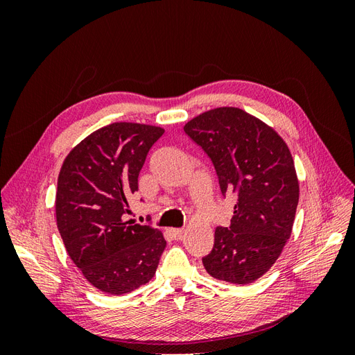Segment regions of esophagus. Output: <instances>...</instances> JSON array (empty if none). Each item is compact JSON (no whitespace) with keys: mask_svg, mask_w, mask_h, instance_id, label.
I'll return each mask as SVG.
<instances>
[{"mask_svg":"<svg viewBox=\"0 0 355 355\" xmlns=\"http://www.w3.org/2000/svg\"><path fill=\"white\" fill-rule=\"evenodd\" d=\"M170 234L173 235V239H175V240H179V239H182V235H184V230H179V228L170 230Z\"/></svg>","mask_w":355,"mask_h":355,"instance_id":"obj_1","label":"esophagus"}]
</instances>
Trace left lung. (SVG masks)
I'll return each mask as SVG.
<instances>
[{"instance_id": "left-lung-1", "label": "left lung", "mask_w": 355, "mask_h": 355, "mask_svg": "<svg viewBox=\"0 0 355 355\" xmlns=\"http://www.w3.org/2000/svg\"><path fill=\"white\" fill-rule=\"evenodd\" d=\"M216 170L222 196L234 192L230 227L214 231L202 257L218 280L249 284L275 263L292 234L299 184L292 154L274 128L239 108H216L184 127Z\"/></svg>"}]
</instances>
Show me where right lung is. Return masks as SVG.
<instances>
[{"instance_id": "add662e5", "label": "right lung", "mask_w": 355, "mask_h": 355, "mask_svg": "<svg viewBox=\"0 0 355 355\" xmlns=\"http://www.w3.org/2000/svg\"><path fill=\"white\" fill-rule=\"evenodd\" d=\"M161 127L112 123L93 132L68 154L60 168L56 220L72 262L87 282L124 295L154 277L166 240L151 225L124 220Z\"/></svg>"}]
</instances>
